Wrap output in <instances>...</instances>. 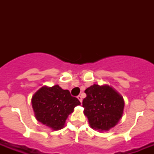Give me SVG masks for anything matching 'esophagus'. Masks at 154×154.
<instances>
[{"instance_id": "esophagus-1", "label": "esophagus", "mask_w": 154, "mask_h": 154, "mask_svg": "<svg viewBox=\"0 0 154 154\" xmlns=\"http://www.w3.org/2000/svg\"><path fill=\"white\" fill-rule=\"evenodd\" d=\"M77 99L79 100L80 102H81V103L82 102V97L81 96V95H79V96H77Z\"/></svg>"}]
</instances>
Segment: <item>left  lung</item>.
Masks as SVG:
<instances>
[{
    "mask_svg": "<svg viewBox=\"0 0 154 154\" xmlns=\"http://www.w3.org/2000/svg\"><path fill=\"white\" fill-rule=\"evenodd\" d=\"M85 93L86 97L82 101V106L91 128L108 131L114 127L123 114V97L107 85H94Z\"/></svg>",
    "mask_w": 154,
    "mask_h": 154,
    "instance_id": "8db88e82",
    "label": "left lung"
}]
</instances>
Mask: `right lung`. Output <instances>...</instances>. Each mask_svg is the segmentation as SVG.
Here are the masks:
<instances>
[{
    "label": "right lung",
    "mask_w": 154,
    "mask_h": 154,
    "mask_svg": "<svg viewBox=\"0 0 154 154\" xmlns=\"http://www.w3.org/2000/svg\"><path fill=\"white\" fill-rule=\"evenodd\" d=\"M79 105L81 102L77 97L71 96L69 90L62 89L57 85L42 87L32 97L37 120L53 130L62 129L68 116Z\"/></svg>",
    "instance_id": "1"
}]
</instances>
